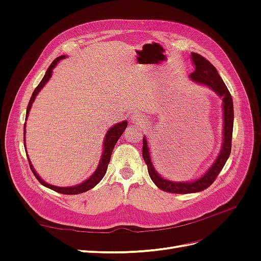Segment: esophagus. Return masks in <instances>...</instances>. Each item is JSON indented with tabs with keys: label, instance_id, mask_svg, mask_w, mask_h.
<instances>
[{
	"label": "esophagus",
	"instance_id": "esophagus-1",
	"mask_svg": "<svg viewBox=\"0 0 261 261\" xmlns=\"http://www.w3.org/2000/svg\"><path fill=\"white\" fill-rule=\"evenodd\" d=\"M130 123L135 127H143V125H145L146 123V117L138 113H134L130 115Z\"/></svg>",
	"mask_w": 261,
	"mask_h": 261
}]
</instances>
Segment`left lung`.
I'll return each instance as SVG.
<instances>
[{"label":"left lung","instance_id":"obj_1","mask_svg":"<svg viewBox=\"0 0 261 261\" xmlns=\"http://www.w3.org/2000/svg\"><path fill=\"white\" fill-rule=\"evenodd\" d=\"M192 61L194 63L195 70L189 75V78L197 84L204 85L209 87L210 89L215 91L219 97L222 98L223 105V143L222 148L216 161L209 168V170L198 179L193 181H172L163 178L159 173L155 171L152 165L151 158H150V151L148 147V141L146 137L143 139V156L148 167V173L150 178L153 183L159 187L161 191L173 193V194H189L204 191L208 188L213 181L216 180L217 176L221 170L223 169L225 162L231 153L232 148V134H233V122H234V109H233V99L227 87L223 83L222 78L220 77L218 70L211 63L204 59L202 55L192 53Z\"/></svg>","mask_w":261,"mask_h":261}]
</instances>
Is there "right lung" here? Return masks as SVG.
Here are the masks:
<instances>
[{
    "mask_svg": "<svg viewBox=\"0 0 261 261\" xmlns=\"http://www.w3.org/2000/svg\"><path fill=\"white\" fill-rule=\"evenodd\" d=\"M65 58H66L65 55H61V57L55 59V60L51 63V65L49 66V68L46 69L45 75L43 76L42 81L40 82V84H39V85L36 87V89H35L34 92H33V96H31V98H30V101H29L28 107H27L26 120H27V117H28V114H29V111H30V109H31V106H33L34 101H35V99H36V96L39 93V91H40V90L43 88L44 85L46 84V82H48V81L50 80V78H51L53 68L55 67V65H57L61 60L65 59ZM126 127H127V121H123V122H121V123H118V124L112 126V127L107 132L106 138H105V141H103V152H102L100 162H99V164H98V168H97L96 171L93 172V174H92L89 178H87L85 181H83L82 184H78V185H76V186H70V187H59V186H54V185L45 183V181L37 174V172L35 171V169H34V167H33V164H31V162H30V160H29V158L27 156V158H28L29 165H30V169H31V171H33V173H34V175L36 176V178L39 180V183L42 184V185L45 186V187H48V188L52 189V191H54V192H58V193H60V194H65V195H77V194L85 193V192H87V191H89V189L93 188L94 186H96V185L99 183V181H100L102 178H103L105 174L107 173V170H108V165H109L110 159H111V154H112V151H113V148H114V146L116 145L117 140L120 139V137L122 136V134L124 133V130L126 129ZM25 133H26V124L23 125V135H25ZM23 146H26L25 136H23ZM26 154H27V152H26Z\"/></svg>",
    "mask_w": 261,
    "mask_h": 261,
    "instance_id": "add662e5",
    "label": "right lung"
}]
</instances>
